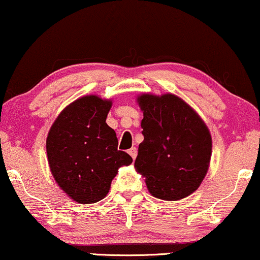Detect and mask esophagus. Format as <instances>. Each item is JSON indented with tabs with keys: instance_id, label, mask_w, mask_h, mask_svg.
<instances>
[{
	"instance_id": "34e87169",
	"label": "esophagus",
	"mask_w": 260,
	"mask_h": 260,
	"mask_svg": "<svg viewBox=\"0 0 260 260\" xmlns=\"http://www.w3.org/2000/svg\"><path fill=\"white\" fill-rule=\"evenodd\" d=\"M137 147H132V149H129L128 150V153L131 154V157H132L133 159H136V157H137Z\"/></svg>"
}]
</instances>
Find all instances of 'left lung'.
Masks as SVG:
<instances>
[{"label": "left lung", "mask_w": 260, "mask_h": 260, "mask_svg": "<svg viewBox=\"0 0 260 260\" xmlns=\"http://www.w3.org/2000/svg\"><path fill=\"white\" fill-rule=\"evenodd\" d=\"M144 111L137 170L147 189L163 200L186 198L200 186L211 158V136L199 115L175 94H143Z\"/></svg>", "instance_id": "left-lung-1"}]
</instances>
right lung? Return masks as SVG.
Returning <instances> with one entry per match:
<instances>
[{
    "label": "right lung",
    "mask_w": 260,
    "mask_h": 260,
    "mask_svg": "<svg viewBox=\"0 0 260 260\" xmlns=\"http://www.w3.org/2000/svg\"><path fill=\"white\" fill-rule=\"evenodd\" d=\"M111 102L85 96L64 108L47 138L50 170L57 185L80 204L100 202L109 192L121 166L133 162L117 150V138L106 120Z\"/></svg>",
    "instance_id": "right-lung-1"
}]
</instances>
